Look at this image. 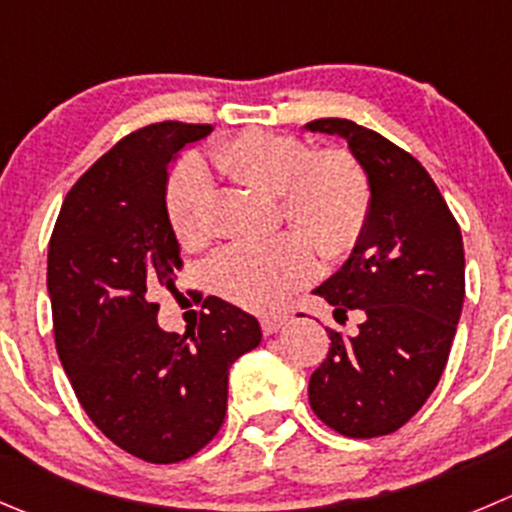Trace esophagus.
<instances>
[{
    "label": "esophagus",
    "instance_id": "1",
    "mask_svg": "<svg viewBox=\"0 0 512 512\" xmlns=\"http://www.w3.org/2000/svg\"><path fill=\"white\" fill-rule=\"evenodd\" d=\"M285 322H287V315H265V317H260V327H262V332H265V335H272V332H277L282 325H285Z\"/></svg>",
    "mask_w": 512,
    "mask_h": 512
}]
</instances>
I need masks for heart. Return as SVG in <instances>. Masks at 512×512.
Wrapping results in <instances>:
<instances>
[{"mask_svg":"<svg viewBox=\"0 0 512 512\" xmlns=\"http://www.w3.org/2000/svg\"><path fill=\"white\" fill-rule=\"evenodd\" d=\"M217 172L262 195L277 197L290 232L270 240L225 247L210 265V280L227 300L250 310H275L315 272V252L340 262L357 247L370 220V180L342 147H310L292 135L245 130L210 152ZM210 180L195 160L172 167L165 185V215L177 242L197 250L210 240Z\"/></svg>","mask_w":512,"mask_h":512,"instance_id":"b5f03b06","label":"heart"}]
</instances>
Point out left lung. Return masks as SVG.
<instances>
[{
	"label": "left lung",
	"instance_id": "left-lung-1",
	"mask_svg": "<svg viewBox=\"0 0 512 512\" xmlns=\"http://www.w3.org/2000/svg\"><path fill=\"white\" fill-rule=\"evenodd\" d=\"M307 130L345 137L372 192L365 235L315 290L337 322L352 310L362 320L355 335L327 330L310 405L345 438L390 435L423 408L448 362L465 300L463 235L410 152L350 119H315Z\"/></svg>",
	"mask_w": 512,
	"mask_h": 512
}]
</instances>
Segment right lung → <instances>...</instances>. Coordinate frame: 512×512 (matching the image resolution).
Here are the masks:
<instances>
[{
  "mask_svg": "<svg viewBox=\"0 0 512 512\" xmlns=\"http://www.w3.org/2000/svg\"><path fill=\"white\" fill-rule=\"evenodd\" d=\"M212 124L157 122L122 137L67 192L49 237L54 342L74 395L117 448L147 463L200 453L225 423L227 372L260 322L207 297L185 335L157 325L155 287L182 257L165 215L167 165Z\"/></svg>",
  "mask_w": 512,
  "mask_h": 512,
  "instance_id": "obj_1",
  "label": "right lung"
}]
</instances>
